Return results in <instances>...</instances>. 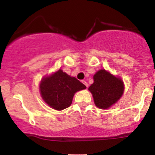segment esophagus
I'll return each instance as SVG.
<instances>
[{"mask_svg": "<svg viewBox=\"0 0 155 155\" xmlns=\"http://www.w3.org/2000/svg\"><path fill=\"white\" fill-rule=\"evenodd\" d=\"M81 82H82L84 84L85 86H86L87 87H88V84H87V82L86 81H84V80H82V81H81Z\"/></svg>", "mask_w": 155, "mask_h": 155, "instance_id": "obj_1", "label": "esophagus"}]
</instances>
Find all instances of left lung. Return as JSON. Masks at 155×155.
<instances>
[{
	"mask_svg": "<svg viewBox=\"0 0 155 155\" xmlns=\"http://www.w3.org/2000/svg\"><path fill=\"white\" fill-rule=\"evenodd\" d=\"M94 82L88 90L92 94L95 106L107 109L120 99L124 92V83L120 78L101 69L93 76Z\"/></svg>",
	"mask_w": 155,
	"mask_h": 155,
	"instance_id": "left-lung-1",
	"label": "left lung"
}]
</instances>
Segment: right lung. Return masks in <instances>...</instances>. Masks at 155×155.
Masks as SVG:
<instances>
[{
    "instance_id": "add662e5",
    "label": "right lung",
    "mask_w": 155,
    "mask_h": 155,
    "mask_svg": "<svg viewBox=\"0 0 155 155\" xmlns=\"http://www.w3.org/2000/svg\"><path fill=\"white\" fill-rule=\"evenodd\" d=\"M39 88L46 104L55 110L61 111L69 107L74 94L86 89V86L59 69L51 75L44 77Z\"/></svg>"
}]
</instances>
